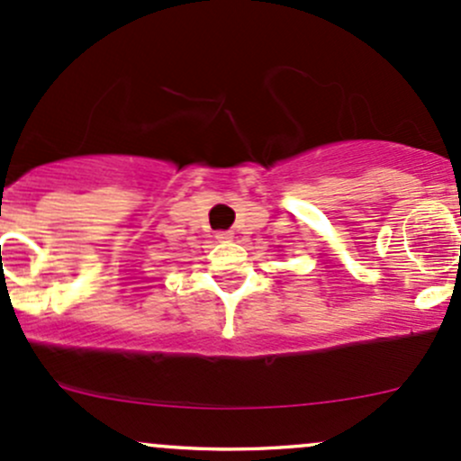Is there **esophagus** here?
I'll return each mask as SVG.
<instances>
[{
	"instance_id": "obj_1",
	"label": "esophagus",
	"mask_w": 461,
	"mask_h": 461,
	"mask_svg": "<svg viewBox=\"0 0 461 461\" xmlns=\"http://www.w3.org/2000/svg\"><path fill=\"white\" fill-rule=\"evenodd\" d=\"M215 237L220 241H230L232 240V230H220Z\"/></svg>"
}]
</instances>
